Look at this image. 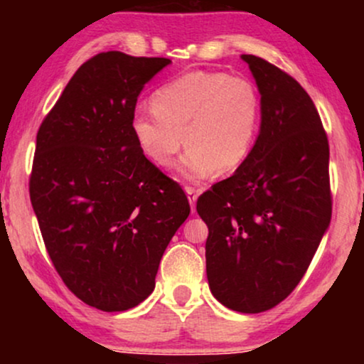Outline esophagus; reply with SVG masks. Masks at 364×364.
I'll list each match as a JSON object with an SVG mask.
<instances>
[{
    "label": "esophagus",
    "instance_id": "esophagus-1",
    "mask_svg": "<svg viewBox=\"0 0 364 364\" xmlns=\"http://www.w3.org/2000/svg\"><path fill=\"white\" fill-rule=\"evenodd\" d=\"M186 192H187L188 202H191L192 210H196V202H197V197L200 196V188H196V187L187 186V187H186Z\"/></svg>",
    "mask_w": 364,
    "mask_h": 364
}]
</instances>
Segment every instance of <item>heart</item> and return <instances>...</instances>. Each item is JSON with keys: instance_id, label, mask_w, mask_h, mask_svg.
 Listing matches in <instances>:
<instances>
[{"instance_id": "heart-1", "label": "heart", "mask_w": 364, "mask_h": 364, "mask_svg": "<svg viewBox=\"0 0 364 364\" xmlns=\"http://www.w3.org/2000/svg\"><path fill=\"white\" fill-rule=\"evenodd\" d=\"M152 111H137L131 129L139 149L157 167H171L187 144L178 172L200 181L237 171L250 156L262 117V99L245 77L193 71L152 94Z\"/></svg>"}]
</instances>
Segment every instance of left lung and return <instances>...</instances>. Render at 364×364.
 Returning <instances> with one entry per match:
<instances>
[{
  "mask_svg": "<svg viewBox=\"0 0 364 364\" xmlns=\"http://www.w3.org/2000/svg\"><path fill=\"white\" fill-rule=\"evenodd\" d=\"M262 94L255 146L232 177L197 200L208 227V287L222 305L262 313L295 290L331 220L330 146L296 79L243 54Z\"/></svg>",
  "mask_w": 364,
  "mask_h": 364,
  "instance_id": "obj_1",
  "label": "left lung"
}]
</instances>
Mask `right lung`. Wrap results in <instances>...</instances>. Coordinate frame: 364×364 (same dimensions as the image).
I'll list each match as a JSON object with an SVG mask.
<instances>
[{
  "label": "right lung",
  "instance_id": "right-lung-1",
  "mask_svg": "<svg viewBox=\"0 0 364 364\" xmlns=\"http://www.w3.org/2000/svg\"><path fill=\"white\" fill-rule=\"evenodd\" d=\"M167 58L99 53L43 119L29 197L64 285L89 306L126 311L156 287L159 263L191 213L186 192L139 149L131 121Z\"/></svg>",
  "mask_w": 364,
  "mask_h": 364
}]
</instances>
